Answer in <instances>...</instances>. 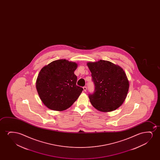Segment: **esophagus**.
<instances>
[{"label":"esophagus","mask_w":160,"mask_h":160,"mask_svg":"<svg viewBox=\"0 0 160 160\" xmlns=\"http://www.w3.org/2000/svg\"><path fill=\"white\" fill-rule=\"evenodd\" d=\"M83 91L84 92H86V90H87V87L86 86H84L83 88Z\"/></svg>","instance_id":"1"}]
</instances>
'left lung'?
<instances>
[{
    "label": "left lung",
    "mask_w": 160,
    "mask_h": 160,
    "mask_svg": "<svg viewBox=\"0 0 160 160\" xmlns=\"http://www.w3.org/2000/svg\"><path fill=\"white\" fill-rule=\"evenodd\" d=\"M94 83V91L88 94L93 107L102 112H112L122 104L129 89V81L122 68L100 60L87 63Z\"/></svg>",
    "instance_id": "obj_1"
}]
</instances>
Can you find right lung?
Wrapping results in <instances>:
<instances>
[{"instance_id":"add662e5","label":"right lung","mask_w":160,"mask_h":160,"mask_svg":"<svg viewBox=\"0 0 160 160\" xmlns=\"http://www.w3.org/2000/svg\"><path fill=\"white\" fill-rule=\"evenodd\" d=\"M78 64L66 59L51 62L42 68L36 88L40 98L50 109L63 111L72 105L83 88L77 86L74 74Z\"/></svg>"}]
</instances>
